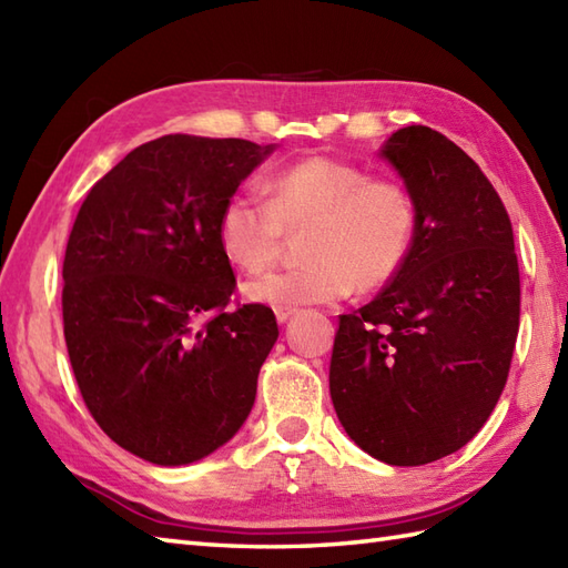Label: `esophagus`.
Returning <instances> with one entry per match:
<instances>
[{"mask_svg": "<svg viewBox=\"0 0 568 568\" xmlns=\"http://www.w3.org/2000/svg\"><path fill=\"white\" fill-rule=\"evenodd\" d=\"M295 312H297L295 307H275V320L283 324V322H287V320H291V317L295 315Z\"/></svg>", "mask_w": 568, "mask_h": 568, "instance_id": "1", "label": "esophagus"}]
</instances>
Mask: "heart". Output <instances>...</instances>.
Instances as JSON below:
<instances>
[{
    "label": "heart",
    "mask_w": 568,
    "mask_h": 568,
    "mask_svg": "<svg viewBox=\"0 0 568 568\" xmlns=\"http://www.w3.org/2000/svg\"><path fill=\"white\" fill-rule=\"evenodd\" d=\"M265 190L268 200L244 190L224 202L216 232L229 261L248 273L265 271L283 256L287 232L312 226L305 239L312 263L253 277L244 285L251 303L327 305L354 287L373 293L413 251L417 210L395 180L317 155L283 168Z\"/></svg>",
    "instance_id": "obj_1"
}]
</instances>
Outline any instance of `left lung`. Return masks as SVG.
I'll return each mask as SVG.
<instances>
[{
	"instance_id": "left-lung-1",
	"label": "left lung",
	"mask_w": 568,
	"mask_h": 568,
	"mask_svg": "<svg viewBox=\"0 0 568 568\" xmlns=\"http://www.w3.org/2000/svg\"><path fill=\"white\" fill-rule=\"evenodd\" d=\"M381 153L415 202V241L376 300L339 315L329 393L361 449L422 466L462 449L496 407L520 327V271L508 210L454 141L417 124Z\"/></svg>"
}]
</instances>
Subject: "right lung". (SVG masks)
Masks as SVG:
<instances>
[{"label":"right lung","mask_w":568,"mask_h":568,"mask_svg":"<svg viewBox=\"0 0 568 568\" xmlns=\"http://www.w3.org/2000/svg\"><path fill=\"white\" fill-rule=\"evenodd\" d=\"M273 146L168 134L92 185L63 258V332L106 437L159 466L220 449L256 400L271 307L229 310L220 214Z\"/></svg>","instance_id":"right-lung-1"}]
</instances>
